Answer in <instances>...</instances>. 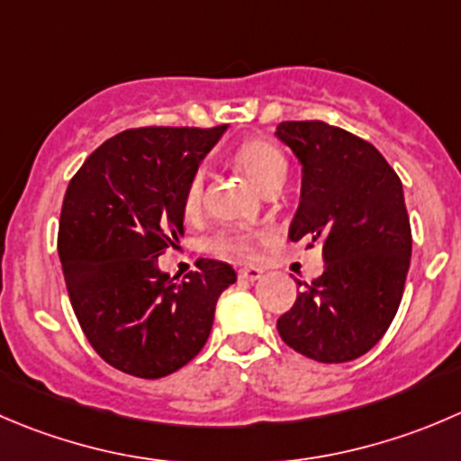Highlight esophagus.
<instances>
[{
	"label": "esophagus",
	"mask_w": 461,
	"mask_h": 461,
	"mask_svg": "<svg viewBox=\"0 0 461 461\" xmlns=\"http://www.w3.org/2000/svg\"><path fill=\"white\" fill-rule=\"evenodd\" d=\"M263 276V270L261 267H240L239 270V279H245V281H257Z\"/></svg>",
	"instance_id": "34e87169"
}]
</instances>
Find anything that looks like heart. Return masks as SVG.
I'll return each mask as SVG.
<instances>
[{
  "mask_svg": "<svg viewBox=\"0 0 461 461\" xmlns=\"http://www.w3.org/2000/svg\"><path fill=\"white\" fill-rule=\"evenodd\" d=\"M236 164L245 171V176L261 191L279 189L288 173V159L281 153L279 146L267 140H248L236 149ZM204 200V168L198 167L189 176L182 194V212L185 216H198ZM263 234L258 231H221L212 239L209 248L221 257L252 258L257 254V243Z\"/></svg>",
  "mask_w": 461,
  "mask_h": 461,
  "instance_id": "1",
  "label": "heart"
}]
</instances>
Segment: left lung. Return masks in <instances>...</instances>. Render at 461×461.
I'll return each instance as SVG.
<instances>
[{
    "instance_id": "obj_1",
    "label": "left lung",
    "mask_w": 461,
    "mask_h": 461,
    "mask_svg": "<svg viewBox=\"0 0 461 461\" xmlns=\"http://www.w3.org/2000/svg\"><path fill=\"white\" fill-rule=\"evenodd\" d=\"M276 137L302 164L290 240L320 245L324 272L276 320L290 349L317 363H349L385 335L399 311L412 254L403 185L369 141L324 122H284Z\"/></svg>"
}]
</instances>
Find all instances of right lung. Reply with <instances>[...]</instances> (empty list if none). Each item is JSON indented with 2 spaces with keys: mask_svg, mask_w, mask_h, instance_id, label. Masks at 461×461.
Wrapping results in <instances>:
<instances>
[{
  "mask_svg": "<svg viewBox=\"0 0 461 461\" xmlns=\"http://www.w3.org/2000/svg\"><path fill=\"white\" fill-rule=\"evenodd\" d=\"M227 126L132 128L103 141L62 200L58 254L85 338L123 374L162 378L200 354L234 267L198 258L182 281L158 257L185 236L182 194Z\"/></svg>",
  "mask_w": 461,
  "mask_h": 461,
  "instance_id": "add662e5",
  "label": "right lung"
}]
</instances>
